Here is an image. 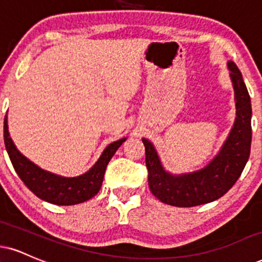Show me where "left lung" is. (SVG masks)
Masks as SVG:
<instances>
[{"label":"left lung","mask_w":262,"mask_h":262,"mask_svg":"<svg viewBox=\"0 0 262 262\" xmlns=\"http://www.w3.org/2000/svg\"><path fill=\"white\" fill-rule=\"evenodd\" d=\"M231 71L235 100V121L219 154L198 171L173 174L166 171L155 145L143 138L149 187L159 200L177 207H193L223 196L241 177L250 156L251 102L243 75L233 61Z\"/></svg>","instance_id":"1"}]
</instances>
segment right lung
<instances>
[{
  "label": "right lung",
  "mask_w": 262,
  "mask_h": 262,
  "mask_svg": "<svg viewBox=\"0 0 262 262\" xmlns=\"http://www.w3.org/2000/svg\"><path fill=\"white\" fill-rule=\"evenodd\" d=\"M3 138H5L6 150H7L14 171L24 182V184L41 200L55 205H77L91 199L100 191L103 176L110 160L115 155L118 147L127 140L122 138L117 141L108 144L102 151L99 160L88 172L77 177H63L40 168L39 166L27 159L9 137L7 116L3 124Z\"/></svg>",
  "instance_id": "right-lung-1"
}]
</instances>
